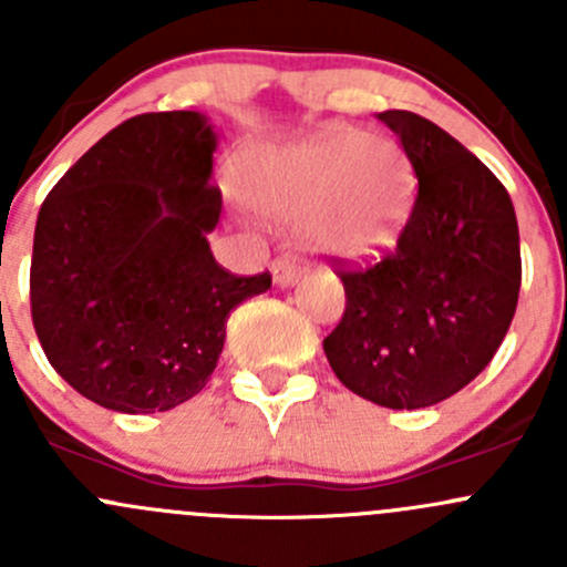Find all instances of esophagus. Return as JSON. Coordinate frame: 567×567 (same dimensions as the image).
Wrapping results in <instances>:
<instances>
[{
	"label": "esophagus",
	"mask_w": 567,
	"mask_h": 567,
	"mask_svg": "<svg viewBox=\"0 0 567 567\" xmlns=\"http://www.w3.org/2000/svg\"><path fill=\"white\" fill-rule=\"evenodd\" d=\"M271 277H274V285H277V288H290V285L299 282L301 268L296 266L290 257H277V260L271 262Z\"/></svg>",
	"instance_id": "obj_1"
}]
</instances>
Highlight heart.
I'll list each match as a JSON object with an SVG mask.
<instances>
[{"mask_svg": "<svg viewBox=\"0 0 567 567\" xmlns=\"http://www.w3.org/2000/svg\"><path fill=\"white\" fill-rule=\"evenodd\" d=\"M244 199L271 221H299L307 249L373 260L405 233L416 199L409 153L390 136L331 128L288 147L251 153Z\"/></svg>", "mask_w": 567, "mask_h": 567, "instance_id": "b5f03b06", "label": "heart"}]
</instances>
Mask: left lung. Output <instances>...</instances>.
<instances>
[{
  "label": "left lung",
  "mask_w": 567,
  "mask_h": 567,
  "mask_svg": "<svg viewBox=\"0 0 567 567\" xmlns=\"http://www.w3.org/2000/svg\"><path fill=\"white\" fill-rule=\"evenodd\" d=\"M420 181L392 255L340 271L346 312L323 340L337 379L386 409H425L477 379L522 288L511 194L458 140L403 109L379 114Z\"/></svg>",
  "instance_id": "1"
}]
</instances>
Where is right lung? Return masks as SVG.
<instances>
[{
	"label": "right lung",
	"mask_w": 567,
	"mask_h": 567,
	"mask_svg": "<svg viewBox=\"0 0 567 567\" xmlns=\"http://www.w3.org/2000/svg\"><path fill=\"white\" fill-rule=\"evenodd\" d=\"M216 125L136 114L95 142L40 205L32 323L51 368L120 414L194 398L225 348L227 316L271 288L216 262Z\"/></svg>",
	"instance_id": "1"
}]
</instances>
